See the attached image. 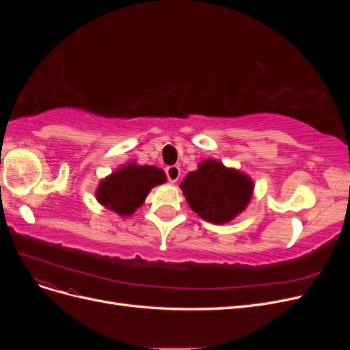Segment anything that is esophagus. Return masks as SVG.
<instances>
[{"label":"esophagus","instance_id":"34e87169","mask_svg":"<svg viewBox=\"0 0 350 350\" xmlns=\"http://www.w3.org/2000/svg\"><path fill=\"white\" fill-rule=\"evenodd\" d=\"M165 172H166L169 183H176L179 179V175H181V169H179L178 166H167Z\"/></svg>","mask_w":350,"mask_h":350}]
</instances>
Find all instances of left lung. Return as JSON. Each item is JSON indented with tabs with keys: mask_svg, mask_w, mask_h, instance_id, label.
Here are the masks:
<instances>
[{
	"mask_svg": "<svg viewBox=\"0 0 350 350\" xmlns=\"http://www.w3.org/2000/svg\"><path fill=\"white\" fill-rule=\"evenodd\" d=\"M181 189L196 213L210 224H228L250 203L254 184L251 178L215 159L201 162L181 183Z\"/></svg>",
	"mask_w": 350,
	"mask_h": 350,
	"instance_id": "obj_1",
	"label": "left lung"
}]
</instances>
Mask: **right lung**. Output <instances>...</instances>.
Segmentation results:
<instances>
[{"instance_id":"right-lung-1","label":"right lung","mask_w":350,"mask_h":350,"mask_svg":"<svg viewBox=\"0 0 350 350\" xmlns=\"http://www.w3.org/2000/svg\"><path fill=\"white\" fill-rule=\"evenodd\" d=\"M166 183V175L156 166L129 163L102 179L96 198L120 216H130L139 208L156 185Z\"/></svg>"}]
</instances>
